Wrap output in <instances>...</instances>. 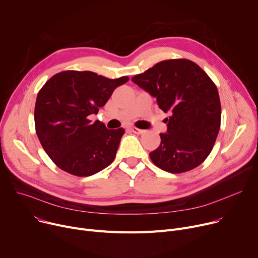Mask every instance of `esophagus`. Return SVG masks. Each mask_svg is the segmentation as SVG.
Wrapping results in <instances>:
<instances>
[{"instance_id": "obj_1", "label": "esophagus", "mask_w": 258, "mask_h": 258, "mask_svg": "<svg viewBox=\"0 0 258 258\" xmlns=\"http://www.w3.org/2000/svg\"><path fill=\"white\" fill-rule=\"evenodd\" d=\"M131 131L135 134H138V135H142L145 133L144 130H140V128H137V127H131Z\"/></svg>"}]
</instances>
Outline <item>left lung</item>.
<instances>
[{
  "instance_id": "1",
  "label": "left lung",
  "mask_w": 258,
  "mask_h": 258,
  "mask_svg": "<svg viewBox=\"0 0 258 258\" xmlns=\"http://www.w3.org/2000/svg\"><path fill=\"white\" fill-rule=\"evenodd\" d=\"M156 97L170 116L160 146L149 153L153 164L170 173L198 167L209 157L221 124L218 89L201 67L191 60L172 59L157 63L132 78Z\"/></svg>"
}]
</instances>
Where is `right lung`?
<instances>
[{
	"instance_id": "right-lung-1",
	"label": "right lung",
	"mask_w": 258,
	"mask_h": 258,
	"mask_svg": "<svg viewBox=\"0 0 258 258\" xmlns=\"http://www.w3.org/2000/svg\"><path fill=\"white\" fill-rule=\"evenodd\" d=\"M128 77L108 79L92 72L66 71L51 77L37 94L34 120L38 139L60 169L90 176L115 159L124 134L108 130L90 115L97 114L113 91Z\"/></svg>"
}]
</instances>
